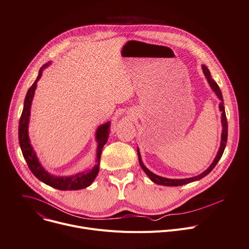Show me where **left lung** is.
I'll use <instances>...</instances> for the list:
<instances>
[{"label": "left lung", "instance_id": "left-lung-1", "mask_svg": "<svg viewBox=\"0 0 249 249\" xmlns=\"http://www.w3.org/2000/svg\"><path fill=\"white\" fill-rule=\"evenodd\" d=\"M201 69L203 71V74H205L211 88L213 89V91L215 93V95L218 97V99L220 100L219 103V110L221 111V125H222V132H221V141H220V146L219 149L217 151V154L214 158L213 162L211 164V166L205 171L202 172L201 174L196 176V177H192V178H164V177H160L154 173H152L150 170H148L146 168V166L143 164L142 162V158L140 155V151L139 148H137V152H138V159H139V164L141 166V168L143 169V171L146 173V175L150 178V179L152 182H154L157 185H161V186H168V187H178V186H183L192 182H195V180H198L200 178H202L203 177H206L207 175H209L213 169L215 167V165L217 164V162L219 161V159L221 158L223 151L225 149V145H227V141H228V121H227V115H225V110H224V106H223V98H222V94L220 89L218 87V85L216 84V82L212 78L211 76V72L208 70V67L206 65H201Z\"/></svg>", "mask_w": 249, "mask_h": 249}]
</instances>
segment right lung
<instances>
[{
    "instance_id": "1",
    "label": "right lung",
    "mask_w": 249,
    "mask_h": 249,
    "mask_svg": "<svg viewBox=\"0 0 249 249\" xmlns=\"http://www.w3.org/2000/svg\"><path fill=\"white\" fill-rule=\"evenodd\" d=\"M50 64L51 62L46 63L41 67L36 81L33 83V85L30 87V89L27 92L25 102H24V109H22L19 123H18V142H19L20 150L22 152V155H24V158L30 170L39 180H41L42 183L60 191H76V190L85 189L93 183V180L98 175L101 152L109 137L110 121L100 125L96 130V134H95V139L97 141L96 165L91 170H89L88 172H80L72 176L60 177V176H54L44 169L39 163L36 154L31 144L30 137H29V123H30V116H31V107H32L33 98L36 88V83L41 77L42 71L44 69H47Z\"/></svg>"
}]
</instances>
